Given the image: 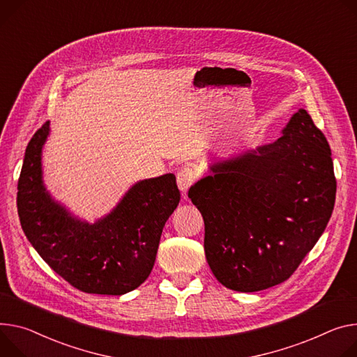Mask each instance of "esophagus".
I'll return each mask as SVG.
<instances>
[{"label":"esophagus","mask_w":357,"mask_h":357,"mask_svg":"<svg viewBox=\"0 0 357 357\" xmlns=\"http://www.w3.org/2000/svg\"><path fill=\"white\" fill-rule=\"evenodd\" d=\"M195 178H197V174L193 169H190V168L179 169L176 174V182H178L179 189L185 192L193 182H195Z\"/></svg>","instance_id":"1"}]
</instances>
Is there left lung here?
<instances>
[{
    "instance_id": "obj_1",
    "label": "left lung",
    "mask_w": 357,
    "mask_h": 357,
    "mask_svg": "<svg viewBox=\"0 0 357 357\" xmlns=\"http://www.w3.org/2000/svg\"><path fill=\"white\" fill-rule=\"evenodd\" d=\"M273 144L216 162L188 197L205 222L215 278L236 291L287 280L332 216L336 178L331 146L305 109Z\"/></svg>"
}]
</instances>
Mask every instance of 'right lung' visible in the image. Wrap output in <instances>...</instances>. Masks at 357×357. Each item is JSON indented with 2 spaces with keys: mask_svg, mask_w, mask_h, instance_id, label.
<instances>
[{
  "mask_svg": "<svg viewBox=\"0 0 357 357\" xmlns=\"http://www.w3.org/2000/svg\"><path fill=\"white\" fill-rule=\"evenodd\" d=\"M48 134L47 121L25 149L17 193L22 231L50 268L78 290L128 294L153 268L162 229L181 199L176 178L167 174L139 181L105 218L82 222L44 186L41 152Z\"/></svg>",
  "mask_w": 357,
  "mask_h": 357,
  "instance_id": "obj_1",
  "label": "right lung"
}]
</instances>
